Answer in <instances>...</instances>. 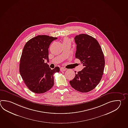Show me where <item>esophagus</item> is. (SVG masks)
<instances>
[{
  "label": "esophagus",
  "instance_id": "1",
  "mask_svg": "<svg viewBox=\"0 0 128 128\" xmlns=\"http://www.w3.org/2000/svg\"><path fill=\"white\" fill-rule=\"evenodd\" d=\"M66 70V69H65V68H60V70L61 71V72H63V71H65V70Z\"/></svg>",
  "mask_w": 128,
  "mask_h": 128
}]
</instances>
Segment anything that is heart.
<instances>
[{"label":"heart","mask_w":128,"mask_h":128,"mask_svg":"<svg viewBox=\"0 0 128 128\" xmlns=\"http://www.w3.org/2000/svg\"><path fill=\"white\" fill-rule=\"evenodd\" d=\"M69 41H70V40L68 39V38L65 37V38H64L63 39V43H66V42H69Z\"/></svg>","instance_id":"b5f03b06"}]
</instances>
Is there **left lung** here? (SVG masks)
Instances as JSON below:
<instances>
[{
    "mask_svg": "<svg viewBox=\"0 0 128 128\" xmlns=\"http://www.w3.org/2000/svg\"><path fill=\"white\" fill-rule=\"evenodd\" d=\"M74 39L76 44L75 57L83 64L84 68L75 75L70 84L78 91L87 92L95 88L102 79L104 55L99 43L91 36L80 34Z\"/></svg>",
    "mask_w": 128,
    "mask_h": 128,
    "instance_id": "1",
    "label": "left lung"
}]
</instances>
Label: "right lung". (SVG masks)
<instances>
[{"mask_svg":"<svg viewBox=\"0 0 128 128\" xmlns=\"http://www.w3.org/2000/svg\"><path fill=\"white\" fill-rule=\"evenodd\" d=\"M56 37L39 35L30 40L24 47L20 62V72L24 82L31 91L43 94L54 85V75L60 68L51 69L44 60H49L48 49Z\"/></svg>","mask_w":128,"mask_h":128,"instance_id":"1","label":"right lung"}]
</instances>
